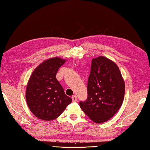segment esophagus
<instances>
[{
    "mask_svg": "<svg viewBox=\"0 0 150 150\" xmlns=\"http://www.w3.org/2000/svg\"><path fill=\"white\" fill-rule=\"evenodd\" d=\"M71 98H72V100L73 102H75V101L77 100V97L76 96V95H73Z\"/></svg>",
    "mask_w": 150,
    "mask_h": 150,
    "instance_id": "1",
    "label": "esophagus"
}]
</instances>
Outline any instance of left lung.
Returning <instances> with one entry per match:
<instances>
[{
	"instance_id": "1",
	"label": "left lung",
	"mask_w": 150,
	"mask_h": 150,
	"mask_svg": "<svg viewBox=\"0 0 150 150\" xmlns=\"http://www.w3.org/2000/svg\"><path fill=\"white\" fill-rule=\"evenodd\" d=\"M87 89V100L79 106L95 123L110 120L122 106L125 83L119 67L106 57L92 59Z\"/></svg>"
}]
</instances>
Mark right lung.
Wrapping results in <instances>:
<instances>
[{"instance_id":"obj_1","label":"right lung","mask_w":150,"mask_h":150,"mask_svg":"<svg viewBox=\"0 0 150 150\" xmlns=\"http://www.w3.org/2000/svg\"><path fill=\"white\" fill-rule=\"evenodd\" d=\"M65 62V59L57 57L47 59L40 64L30 76L26 100L31 113L38 119H55L72 102L56 79L57 71Z\"/></svg>"}]
</instances>
